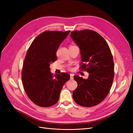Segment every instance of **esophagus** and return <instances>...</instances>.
<instances>
[{
  "label": "esophagus",
  "mask_w": 133,
  "mask_h": 133,
  "mask_svg": "<svg viewBox=\"0 0 133 133\" xmlns=\"http://www.w3.org/2000/svg\"><path fill=\"white\" fill-rule=\"evenodd\" d=\"M73 74H70V79L71 80H73V79H74V78H73Z\"/></svg>",
  "instance_id": "1"
}]
</instances>
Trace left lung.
<instances>
[{
	"mask_svg": "<svg viewBox=\"0 0 133 133\" xmlns=\"http://www.w3.org/2000/svg\"><path fill=\"white\" fill-rule=\"evenodd\" d=\"M70 36L80 49V69L89 73L87 79L74 76L78 87L73 91V99L83 107L95 106L107 97L113 82L114 64L111 50L105 40L94 30H75Z\"/></svg>",
	"mask_w": 133,
	"mask_h": 133,
	"instance_id": "8db88e82",
	"label": "left lung"
}]
</instances>
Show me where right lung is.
I'll return each mask as SVG.
<instances>
[{
    "label": "right lung",
    "instance_id": "right-lung-1",
    "mask_svg": "<svg viewBox=\"0 0 133 133\" xmlns=\"http://www.w3.org/2000/svg\"><path fill=\"white\" fill-rule=\"evenodd\" d=\"M70 32L45 31L40 34L28 49L22 71L24 89L36 105L49 107L58 101L63 87L70 75L50 73V63L57 59L56 53L60 44Z\"/></svg>",
    "mask_w": 133,
    "mask_h": 133
}]
</instances>
